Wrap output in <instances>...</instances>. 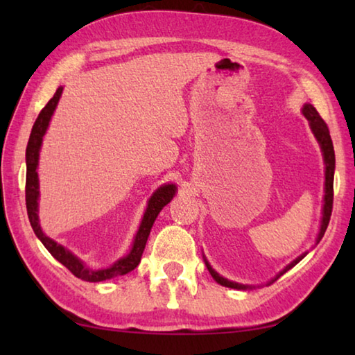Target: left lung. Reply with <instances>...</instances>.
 <instances>
[{"label":"left lung","mask_w":355,"mask_h":355,"mask_svg":"<svg viewBox=\"0 0 355 355\" xmlns=\"http://www.w3.org/2000/svg\"><path fill=\"white\" fill-rule=\"evenodd\" d=\"M302 114L305 116V119L309 120V125H310V130L311 133L315 135L318 144H320L321 147V152H322V158H324V175H326V182H324V203H322V218H321V225H320V232H318V236H316V244L321 241V238L324 236V233H326V228L329 225V220H330V214H332V203H334V172H335V152H334V144L332 139H330V133H329V128L324 120L321 119L320 114L315 110L313 105L310 103H305L302 107ZM307 255V252L302 255H299L296 260H293L288 266H285L282 271L275 275L274 279H271L268 282V285L274 284L275 280H277L280 275H284L286 271H290L293 266H296V264L302 260V258ZM203 261L207 264V269L211 274V277L218 282L219 285L222 286H227V288H233V290H252V288H255L254 285H243V284H238V282H233V280H228L225 277H222L219 272H216L214 269L211 268V264L208 263V260L203 255Z\"/></svg>","instance_id":"1"}]
</instances>
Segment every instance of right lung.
<instances>
[{
  "instance_id": "right-lung-1",
  "label": "right lung",
  "mask_w": 355,
  "mask_h": 355,
  "mask_svg": "<svg viewBox=\"0 0 355 355\" xmlns=\"http://www.w3.org/2000/svg\"><path fill=\"white\" fill-rule=\"evenodd\" d=\"M62 86L58 87L56 94L53 95V98L48 101L46 106L40 111L39 117L35 119L34 127L31 130V136H29L28 147H26V209H28V218L31 222V227L42 244L45 245L46 250L56 258L59 263H62L69 271L76 275L78 279L86 280V282H101L107 280L112 277H117V275H125L139 264L142 252L146 249L147 238L150 235V230H152L155 219L158 218L161 209H163L167 203H169L173 196L177 194V186L173 183H167L159 186L156 189L152 197L148 199L146 213H144V218L141 220V225L137 228L136 236L133 245H131L130 252L125 257L119 258L117 261H114L110 268L103 269H92L87 268L81 258L71 254V252L64 248L62 244H58L55 239L46 236L44 232H42L40 222H39V175H37V166H39V155H40V147L42 142H44V136L48 130V125H50V120L55 114L56 106L59 103V98L62 95Z\"/></svg>"
}]
</instances>
